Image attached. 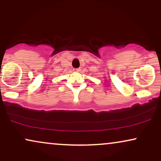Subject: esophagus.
I'll list each match as a JSON object with an SVG mask.
<instances>
[{
  "instance_id": "obj_1",
  "label": "esophagus",
  "mask_w": 161,
  "mask_h": 161,
  "mask_svg": "<svg viewBox=\"0 0 161 161\" xmlns=\"http://www.w3.org/2000/svg\"><path fill=\"white\" fill-rule=\"evenodd\" d=\"M74 71L75 72H79V71H81V69H80V68H77V69H74Z\"/></svg>"
}]
</instances>
